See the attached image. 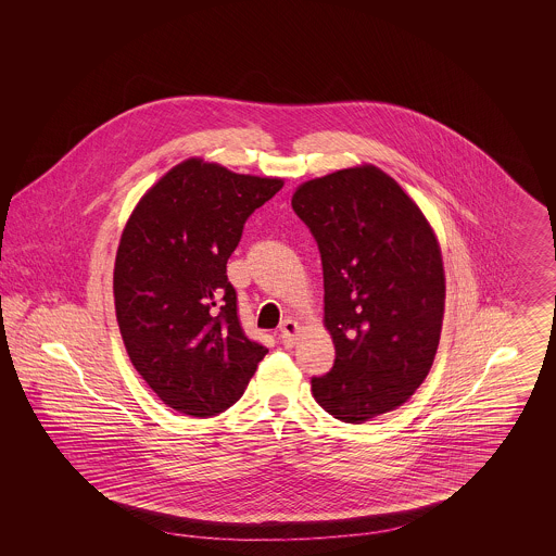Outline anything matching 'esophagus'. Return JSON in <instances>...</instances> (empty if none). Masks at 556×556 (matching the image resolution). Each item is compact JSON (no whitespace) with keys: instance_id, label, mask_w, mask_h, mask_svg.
<instances>
[{"instance_id":"esophagus-1","label":"esophagus","mask_w":556,"mask_h":556,"mask_svg":"<svg viewBox=\"0 0 556 556\" xmlns=\"http://www.w3.org/2000/svg\"><path fill=\"white\" fill-rule=\"evenodd\" d=\"M279 331H281V342L288 345V348H291V345L295 344L298 336H300V325H298V320H293V318H286V320L281 323Z\"/></svg>"}]
</instances>
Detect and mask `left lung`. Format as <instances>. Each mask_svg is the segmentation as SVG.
Wrapping results in <instances>:
<instances>
[{
	"label": "left lung",
	"instance_id": "obj_1",
	"mask_svg": "<svg viewBox=\"0 0 556 556\" xmlns=\"http://www.w3.org/2000/svg\"><path fill=\"white\" fill-rule=\"evenodd\" d=\"M317 239L333 369L313 396L344 424L396 410L433 365L446 304L440 241L417 202L375 164L311 179L291 195Z\"/></svg>",
	"mask_w": 556,
	"mask_h": 556
}]
</instances>
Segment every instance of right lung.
I'll return each mask as SVG.
<instances>
[{"instance_id": "obj_1", "label": "right lung", "mask_w": 556, "mask_h": 556, "mask_svg": "<svg viewBox=\"0 0 556 556\" xmlns=\"http://www.w3.org/2000/svg\"><path fill=\"white\" fill-rule=\"evenodd\" d=\"M283 179L187 159L150 187L123 229L114 308L132 367L177 413L214 417L236 404L265 358L239 325L227 261L243 223Z\"/></svg>"}]
</instances>
